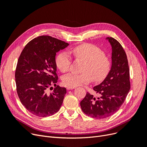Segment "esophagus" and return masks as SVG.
<instances>
[{
    "mask_svg": "<svg viewBox=\"0 0 147 147\" xmlns=\"http://www.w3.org/2000/svg\"><path fill=\"white\" fill-rule=\"evenodd\" d=\"M76 87H67V90H72V89H74V88H75Z\"/></svg>",
    "mask_w": 147,
    "mask_h": 147,
    "instance_id": "1",
    "label": "esophagus"
}]
</instances>
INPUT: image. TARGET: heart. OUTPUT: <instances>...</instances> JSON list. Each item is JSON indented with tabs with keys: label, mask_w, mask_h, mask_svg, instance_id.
I'll list each match as a JSON object with an SVG mask.
<instances>
[{
	"label": "heart",
	"mask_w": 147,
	"mask_h": 147,
	"mask_svg": "<svg viewBox=\"0 0 147 147\" xmlns=\"http://www.w3.org/2000/svg\"><path fill=\"white\" fill-rule=\"evenodd\" d=\"M72 53L76 59L82 60L84 64L81 74L70 73L62 77L66 86L77 87L94 82H101L107 78L111 71L112 61L99 47L92 44H82L74 47ZM55 64L62 72L68 71L72 64V58L65 51L60 53L55 59Z\"/></svg>",
	"instance_id": "heart-1"
}]
</instances>
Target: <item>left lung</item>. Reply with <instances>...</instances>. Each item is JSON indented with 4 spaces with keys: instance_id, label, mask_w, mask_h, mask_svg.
<instances>
[{
    "instance_id": "8db88e82",
    "label": "left lung",
    "mask_w": 147,
    "mask_h": 147,
    "mask_svg": "<svg viewBox=\"0 0 147 147\" xmlns=\"http://www.w3.org/2000/svg\"><path fill=\"white\" fill-rule=\"evenodd\" d=\"M112 46V67L107 78L93 90L99 97L87 92L80 105L84 113L94 118L108 117L120 109L130 88V73L126 54L115 39L107 38Z\"/></svg>"
}]
</instances>
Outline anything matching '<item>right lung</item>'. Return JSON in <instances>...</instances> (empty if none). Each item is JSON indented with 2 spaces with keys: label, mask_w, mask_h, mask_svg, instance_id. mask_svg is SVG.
<instances>
[{
  "label": "right lung",
  "mask_w": 147,
  "mask_h": 147,
  "mask_svg": "<svg viewBox=\"0 0 147 147\" xmlns=\"http://www.w3.org/2000/svg\"><path fill=\"white\" fill-rule=\"evenodd\" d=\"M68 43L50 36L30 40L18 58L16 73L17 92L20 102L33 115L45 117L60 109L66 89L56 86L59 80L55 57Z\"/></svg>",
  "instance_id": "add662e5"
}]
</instances>
